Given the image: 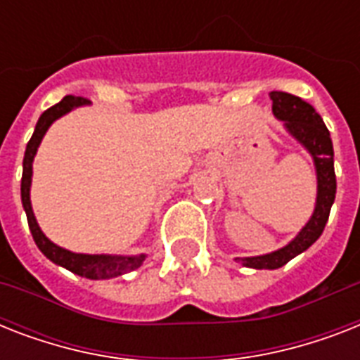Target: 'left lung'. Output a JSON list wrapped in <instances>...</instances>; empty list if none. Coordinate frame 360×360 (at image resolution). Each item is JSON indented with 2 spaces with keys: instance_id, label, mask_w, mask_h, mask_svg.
Returning a JSON list of instances; mask_svg holds the SVG:
<instances>
[{
  "instance_id": "1",
  "label": "left lung",
  "mask_w": 360,
  "mask_h": 360,
  "mask_svg": "<svg viewBox=\"0 0 360 360\" xmlns=\"http://www.w3.org/2000/svg\"><path fill=\"white\" fill-rule=\"evenodd\" d=\"M269 97L273 101V114L276 120L284 121L285 130L312 155L318 175V198L312 217L290 245L265 256L237 257V262L252 269H278L307 250L308 246H312L323 233L336 196L335 151L321 115L302 98L290 93L271 91Z\"/></svg>"
}]
</instances>
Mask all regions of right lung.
Returning <instances> with one entry per match:
<instances>
[{
	"label": "right lung",
	"instance_id": "1",
	"mask_svg": "<svg viewBox=\"0 0 360 360\" xmlns=\"http://www.w3.org/2000/svg\"><path fill=\"white\" fill-rule=\"evenodd\" d=\"M87 103H89V101L84 97L67 95L61 103H58L56 106H52V108H48L46 112L39 117L35 132H33L31 140L27 141V147H25L24 172H22V186H20V192H22V205H24L25 217H27V224H30L31 236H33L35 245L39 246V250H41L50 262H53L56 265H61V267L65 269H69L70 273L80 274L84 278L106 280L115 278V276H121V274H127L130 273V271L138 269L141 263H143V259H146V254H140V256H106V254H76V252L65 250L61 246L53 245L52 240L42 233L39 224H37L30 200L31 175H33V158H35L37 155V147L41 146L42 136L46 134V130L50 129V124H52L53 121L59 120L61 115L69 114L70 110L78 108V106H84V104Z\"/></svg>",
	"mask_w": 360,
	"mask_h": 360
}]
</instances>
